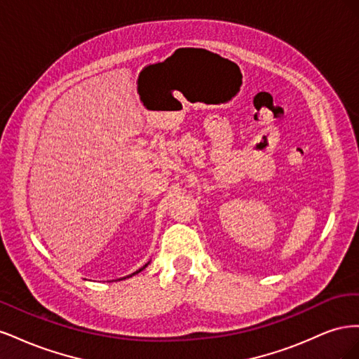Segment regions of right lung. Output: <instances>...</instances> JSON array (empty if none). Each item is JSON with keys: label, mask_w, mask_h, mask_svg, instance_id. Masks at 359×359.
<instances>
[{"label": "right lung", "mask_w": 359, "mask_h": 359, "mask_svg": "<svg viewBox=\"0 0 359 359\" xmlns=\"http://www.w3.org/2000/svg\"><path fill=\"white\" fill-rule=\"evenodd\" d=\"M148 264H149V262H148ZM148 264H145V265H144L142 268H139V269L136 271V273H133V274H130V276H127V277H124V278H118V280H126V278H130V277H133L135 274H139V273H140V271H142V269H145V268L148 266Z\"/></svg>", "instance_id": "add662e5"}]
</instances>
